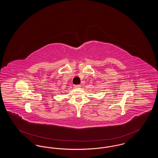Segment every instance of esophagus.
I'll return each mask as SVG.
<instances>
[{
	"label": "esophagus",
	"mask_w": 158,
	"mask_h": 158,
	"mask_svg": "<svg viewBox=\"0 0 158 158\" xmlns=\"http://www.w3.org/2000/svg\"><path fill=\"white\" fill-rule=\"evenodd\" d=\"M74 86H75V88H77L81 87V85H75Z\"/></svg>",
	"instance_id": "obj_1"
}]
</instances>
